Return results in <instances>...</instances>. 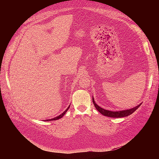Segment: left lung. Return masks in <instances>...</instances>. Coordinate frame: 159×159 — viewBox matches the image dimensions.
<instances>
[{"mask_svg":"<svg viewBox=\"0 0 159 159\" xmlns=\"http://www.w3.org/2000/svg\"><path fill=\"white\" fill-rule=\"evenodd\" d=\"M93 103L95 105V107L99 113H102L103 115H105V116H107L110 117H113V118H119V117H127L128 115L132 114L133 112H134V111L137 109L140 105H141L139 104L137 106L134 107L131 109H125V110H122V111H109V110H106L102 108L99 107L98 105L96 104L95 102L94 99L93 98Z\"/></svg>","mask_w":159,"mask_h":159,"instance_id":"1","label":"left lung"}]
</instances>
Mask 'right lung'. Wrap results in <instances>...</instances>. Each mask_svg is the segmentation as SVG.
<instances>
[{"mask_svg":"<svg viewBox=\"0 0 159 159\" xmlns=\"http://www.w3.org/2000/svg\"><path fill=\"white\" fill-rule=\"evenodd\" d=\"M70 108V105H69V107L67 108V109L64 112H63L62 113L61 115H60L59 116H57V117H54V118H53V119H47V120H45V121H54V120H57V119H61L62 117L64 116V115L66 114V113L67 112V111L68 110V109Z\"/></svg>","mask_w":159,"mask_h":159,"instance_id":"1","label":"right lung"}]
</instances>
